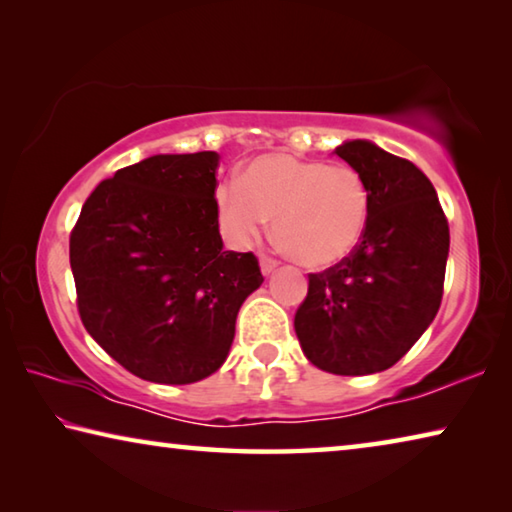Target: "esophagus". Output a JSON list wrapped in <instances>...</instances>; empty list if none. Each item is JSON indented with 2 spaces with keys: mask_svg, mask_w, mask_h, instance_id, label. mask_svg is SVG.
Instances as JSON below:
<instances>
[{
  "mask_svg": "<svg viewBox=\"0 0 512 512\" xmlns=\"http://www.w3.org/2000/svg\"><path fill=\"white\" fill-rule=\"evenodd\" d=\"M259 266H262V273L264 275H271L275 268H277V259L268 257V255H262V259H259Z\"/></svg>",
  "mask_w": 512,
  "mask_h": 512,
  "instance_id": "obj_1",
  "label": "esophagus"
}]
</instances>
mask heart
<instances>
[{
    "mask_svg": "<svg viewBox=\"0 0 512 512\" xmlns=\"http://www.w3.org/2000/svg\"><path fill=\"white\" fill-rule=\"evenodd\" d=\"M370 210V185L357 169L289 153L259 155L241 183L216 187V212L237 244L259 239L266 219H275L277 246L309 268L348 259L366 235Z\"/></svg>",
    "mask_w": 512,
    "mask_h": 512,
    "instance_id": "heart-1",
    "label": "heart"
}]
</instances>
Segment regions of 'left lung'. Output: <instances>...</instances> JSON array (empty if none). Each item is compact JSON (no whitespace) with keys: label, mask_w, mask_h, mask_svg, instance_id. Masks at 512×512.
I'll return each mask as SVG.
<instances>
[{"label":"left lung","mask_w":512,"mask_h":512,"mask_svg":"<svg viewBox=\"0 0 512 512\" xmlns=\"http://www.w3.org/2000/svg\"><path fill=\"white\" fill-rule=\"evenodd\" d=\"M334 153L368 180V230L348 259L309 273L293 327L316 368L372 375L395 366L436 318L449 223L431 180L413 162L366 140Z\"/></svg>","instance_id":"obj_1"}]
</instances>
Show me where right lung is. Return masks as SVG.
I'll return each instance as SVG.
<instances>
[{
	"instance_id": "add662e5",
	"label": "right lung",
	"mask_w": 512,
	"mask_h": 512,
	"mask_svg": "<svg viewBox=\"0 0 512 512\" xmlns=\"http://www.w3.org/2000/svg\"><path fill=\"white\" fill-rule=\"evenodd\" d=\"M214 151L153 155L101 180L69 235L76 307L119 366L194 384L228 357L239 307L264 282L223 250Z\"/></svg>"
}]
</instances>
